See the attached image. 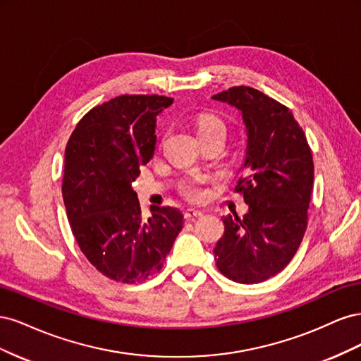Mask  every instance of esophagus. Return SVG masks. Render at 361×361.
<instances>
[{"label":"esophagus","mask_w":361,"mask_h":361,"mask_svg":"<svg viewBox=\"0 0 361 361\" xmlns=\"http://www.w3.org/2000/svg\"><path fill=\"white\" fill-rule=\"evenodd\" d=\"M183 215H185V218H187V220H194V218L202 216L203 212L199 211V209H192V207H188V209H185Z\"/></svg>","instance_id":"obj_1"}]
</instances>
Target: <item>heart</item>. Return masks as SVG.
Returning a JSON list of instances; mask_svg holds the SVG:
<instances>
[{
	"instance_id": "1",
	"label": "heart",
	"mask_w": 361,
	"mask_h": 361,
	"mask_svg": "<svg viewBox=\"0 0 361 361\" xmlns=\"http://www.w3.org/2000/svg\"><path fill=\"white\" fill-rule=\"evenodd\" d=\"M195 133H197L199 137L215 134L226 137L227 128L220 117H216L214 114H202L195 118ZM207 180L209 179L206 176H194L188 179L182 185V192L185 197H188L191 200H202L206 194V191L202 187Z\"/></svg>"
}]
</instances>
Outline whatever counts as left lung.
Here are the masks:
<instances>
[{"instance_id":"8db88e82","label":"left lung","mask_w":361,"mask_h":361,"mask_svg":"<svg viewBox=\"0 0 361 361\" xmlns=\"http://www.w3.org/2000/svg\"><path fill=\"white\" fill-rule=\"evenodd\" d=\"M238 108L247 133L244 174L235 191L248 212L223 216L214 248L216 267L236 283L253 285L279 274L297 253L307 228L313 158L288 106L247 85L212 96Z\"/></svg>"}]
</instances>
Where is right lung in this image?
<instances>
[{
	"label": "right lung",
	"instance_id": "obj_1",
	"mask_svg": "<svg viewBox=\"0 0 361 361\" xmlns=\"http://www.w3.org/2000/svg\"><path fill=\"white\" fill-rule=\"evenodd\" d=\"M173 104L158 94H122L87 113L64 154L63 200L82 255L108 279L140 283L162 268L183 215L152 206L141 215L133 182L154 157L157 116Z\"/></svg>",
	"mask_w": 361,
	"mask_h": 361
}]
</instances>
